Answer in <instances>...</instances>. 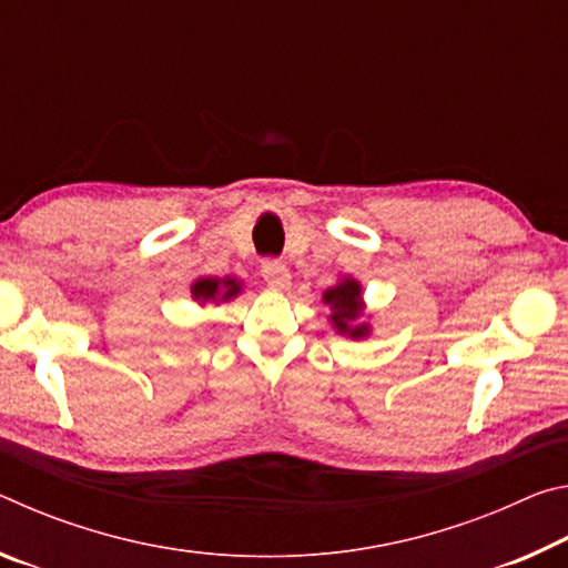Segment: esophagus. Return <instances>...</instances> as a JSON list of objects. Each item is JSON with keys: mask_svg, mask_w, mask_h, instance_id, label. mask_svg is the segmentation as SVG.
Instances as JSON below:
<instances>
[{"mask_svg": "<svg viewBox=\"0 0 568 568\" xmlns=\"http://www.w3.org/2000/svg\"><path fill=\"white\" fill-rule=\"evenodd\" d=\"M263 277L273 291H287V287H291V271H287V265L283 261H265Z\"/></svg>", "mask_w": 568, "mask_h": 568, "instance_id": "34e87169", "label": "esophagus"}]
</instances>
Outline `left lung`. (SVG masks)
<instances>
[{"label": "left lung", "instance_id": "obj_1", "mask_svg": "<svg viewBox=\"0 0 568 568\" xmlns=\"http://www.w3.org/2000/svg\"><path fill=\"white\" fill-rule=\"evenodd\" d=\"M361 283L353 277H343L338 285L328 287L323 293V301L331 305V323L341 335H351L353 341H361L371 333L368 323H358L363 315V295Z\"/></svg>", "mask_w": 568, "mask_h": 568}]
</instances>
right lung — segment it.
I'll use <instances>...</instances> for the list:
<instances>
[{"instance_id": "add662e5", "label": "right lung", "mask_w": 568, "mask_h": 568, "mask_svg": "<svg viewBox=\"0 0 568 568\" xmlns=\"http://www.w3.org/2000/svg\"><path fill=\"white\" fill-rule=\"evenodd\" d=\"M190 291L197 303H210V301L220 303V301H230V297H235L240 291H243V283H237L235 277H197Z\"/></svg>"}]
</instances>
